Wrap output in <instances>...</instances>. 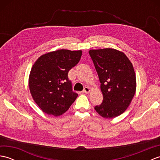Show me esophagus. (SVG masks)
I'll use <instances>...</instances> for the list:
<instances>
[{
    "label": "esophagus",
    "instance_id": "esophagus-1",
    "mask_svg": "<svg viewBox=\"0 0 160 160\" xmlns=\"http://www.w3.org/2000/svg\"><path fill=\"white\" fill-rule=\"evenodd\" d=\"M90 91H91L90 88L89 87H84V90H83V93H89Z\"/></svg>",
    "mask_w": 160,
    "mask_h": 160
}]
</instances>
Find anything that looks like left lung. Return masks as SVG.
<instances>
[{
	"instance_id": "obj_1",
	"label": "left lung",
	"mask_w": 160,
	"mask_h": 160,
	"mask_svg": "<svg viewBox=\"0 0 160 160\" xmlns=\"http://www.w3.org/2000/svg\"><path fill=\"white\" fill-rule=\"evenodd\" d=\"M99 77L103 102L95 107L104 118L118 117L127 109L136 91V76L131 62L120 51L104 48L89 51Z\"/></svg>"
}]
</instances>
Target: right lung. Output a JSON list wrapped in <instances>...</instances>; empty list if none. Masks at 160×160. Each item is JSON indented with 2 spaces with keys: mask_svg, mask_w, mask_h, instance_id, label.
Segmentation results:
<instances>
[{
  "mask_svg": "<svg viewBox=\"0 0 160 160\" xmlns=\"http://www.w3.org/2000/svg\"><path fill=\"white\" fill-rule=\"evenodd\" d=\"M82 53V50H56L40 56L33 64L29 76L30 93L47 114L62 115L76 100L78 94L72 91L68 72Z\"/></svg>",
  "mask_w": 160,
  "mask_h": 160,
  "instance_id": "add662e5",
  "label": "right lung"
}]
</instances>
